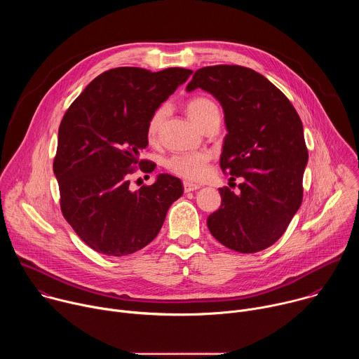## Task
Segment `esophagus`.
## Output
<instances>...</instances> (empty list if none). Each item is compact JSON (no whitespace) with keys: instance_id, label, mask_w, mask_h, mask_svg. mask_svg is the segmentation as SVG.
Returning <instances> with one entry per match:
<instances>
[{"instance_id":"obj_1","label":"esophagus","mask_w":359,"mask_h":359,"mask_svg":"<svg viewBox=\"0 0 359 359\" xmlns=\"http://www.w3.org/2000/svg\"><path fill=\"white\" fill-rule=\"evenodd\" d=\"M183 189L186 193L189 191H194L197 189H200V184H196V183H190V182H183Z\"/></svg>"}]
</instances>
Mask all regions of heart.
Here are the masks:
<instances>
[{
    "label": "heart",
    "instance_id": "heart-1",
    "mask_svg": "<svg viewBox=\"0 0 359 359\" xmlns=\"http://www.w3.org/2000/svg\"><path fill=\"white\" fill-rule=\"evenodd\" d=\"M186 112L189 118L200 128L212 119H220V111L216 102L208 96H193L186 102ZM168 115L166 107H159L153 111L146 123V136L149 142H156ZM212 155L209 151H193L173 155L166 162V169L182 179L197 182L208 176Z\"/></svg>",
    "mask_w": 359,
    "mask_h": 359
}]
</instances>
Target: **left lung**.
Here are the masks:
<instances>
[{
  "mask_svg": "<svg viewBox=\"0 0 359 359\" xmlns=\"http://www.w3.org/2000/svg\"><path fill=\"white\" fill-rule=\"evenodd\" d=\"M197 88L224 111L229 133L220 168L231 180L243 179L238 193L219 189L222 206L208 217V227L230 250L262 251L284 234L301 206L309 161L301 119L276 85L245 67L200 68L186 89Z\"/></svg>",
  "mask_w": 359,
  "mask_h": 359,
  "instance_id": "1",
  "label": "left lung"
}]
</instances>
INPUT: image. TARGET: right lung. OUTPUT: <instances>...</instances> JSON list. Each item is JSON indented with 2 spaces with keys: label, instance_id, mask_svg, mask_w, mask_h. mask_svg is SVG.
I'll return each mask as SVG.
<instances>
[{
  "label": "right lung",
  "instance_id": "1",
  "mask_svg": "<svg viewBox=\"0 0 359 359\" xmlns=\"http://www.w3.org/2000/svg\"><path fill=\"white\" fill-rule=\"evenodd\" d=\"M191 74L184 68H114L96 76L65 112L53 165L61 212L96 252L122 257L142 250L183 194L180 179L170 175L136 191L129 184L137 170L156 168L140 159L150 114Z\"/></svg>",
  "mask_w": 359,
  "mask_h": 359
}]
</instances>
